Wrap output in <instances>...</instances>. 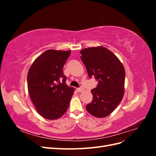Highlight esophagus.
<instances>
[{"instance_id":"1","label":"esophagus","mask_w":156,"mask_h":156,"mask_svg":"<svg viewBox=\"0 0 156 156\" xmlns=\"http://www.w3.org/2000/svg\"><path fill=\"white\" fill-rule=\"evenodd\" d=\"M76 90H77V91L78 92H81L84 91V89L83 87H80V88H77Z\"/></svg>"}]
</instances>
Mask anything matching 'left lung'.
<instances>
[{"label": "left lung", "instance_id": "1", "mask_svg": "<svg viewBox=\"0 0 156 156\" xmlns=\"http://www.w3.org/2000/svg\"><path fill=\"white\" fill-rule=\"evenodd\" d=\"M81 58L89 77L98 82L91 92L93 100L86 106L90 114L97 118L109 115L119 104L124 94L126 72L114 53L103 47L85 48Z\"/></svg>", "mask_w": 156, "mask_h": 156}]
</instances>
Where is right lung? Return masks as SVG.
I'll return each mask as SVG.
<instances>
[{
	"label": "right lung",
	"mask_w": 156,
	"mask_h": 156,
	"mask_svg": "<svg viewBox=\"0 0 156 156\" xmlns=\"http://www.w3.org/2000/svg\"><path fill=\"white\" fill-rule=\"evenodd\" d=\"M70 51L47 50L30 66L27 75L28 91L37 112L46 119L56 120L66 112L74 88L68 86L63 67Z\"/></svg>",
	"instance_id": "add662e5"
}]
</instances>
